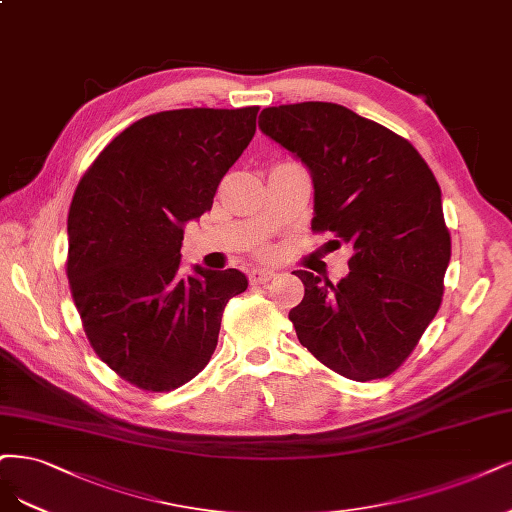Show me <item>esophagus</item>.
<instances>
[{
	"label": "esophagus",
	"instance_id": "34e87169",
	"mask_svg": "<svg viewBox=\"0 0 512 512\" xmlns=\"http://www.w3.org/2000/svg\"><path fill=\"white\" fill-rule=\"evenodd\" d=\"M273 277H275V271L269 269V267H254L250 271L252 284H267V281H271Z\"/></svg>",
	"mask_w": 512,
	"mask_h": 512
}]
</instances>
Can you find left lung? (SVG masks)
Masks as SVG:
<instances>
[{
    "mask_svg": "<svg viewBox=\"0 0 512 512\" xmlns=\"http://www.w3.org/2000/svg\"><path fill=\"white\" fill-rule=\"evenodd\" d=\"M258 127L309 169L313 231L354 250L339 284L294 271L298 341L347 379L392 375L443 298L451 237L434 173L407 139L339 103L267 108Z\"/></svg>",
    "mask_w": 512,
    "mask_h": 512,
    "instance_id": "1",
    "label": "left lung"
}]
</instances>
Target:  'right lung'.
I'll use <instances>...</instances> for the list:
<instances>
[{
  "label": "right lung",
  "instance_id": "obj_1",
  "mask_svg": "<svg viewBox=\"0 0 512 512\" xmlns=\"http://www.w3.org/2000/svg\"><path fill=\"white\" fill-rule=\"evenodd\" d=\"M258 108L150 114L103 148L67 216V277L97 356L148 392L197 377L222 311L245 292L237 269L180 273L184 226L214 203L256 133Z\"/></svg>",
  "mask_w": 512,
  "mask_h": 512
}]
</instances>
